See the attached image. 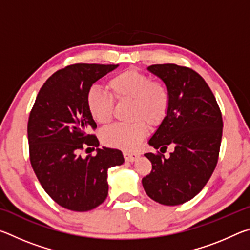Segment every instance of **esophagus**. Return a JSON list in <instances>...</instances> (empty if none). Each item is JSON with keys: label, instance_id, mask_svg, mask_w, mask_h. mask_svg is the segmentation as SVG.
Wrapping results in <instances>:
<instances>
[{"label": "esophagus", "instance_id": "esophagus-1", "mask_svg": "<svg viewBox=\"0 0 250 250\" xmlns=\"http://www.w3.org/2000/svg\"><path fill=\"white\" fill-rule=\"evenodd\" d=\"M124 156H125V161H128V162H133V161H135V160L139 158V153H135V152L125 151L124 152Z\"/></svg>", "mask_w": 250, "mask_h": 250}]
</instances>
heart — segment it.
Returning <instances> with one entry per match:
<instances>
[{
	"instance_id": "1",
	"label": "heart",
	"mask_w": 250,
	"mask_h": 250,
	"mask_svg": "<svg viewBox=\"0 0 250 250\" xmlns=\"http://www.w3.org/2000/svg\"><path fill=\"white\" fill-rule=\"evenodd\" d=\"M110 96L97 88L88 90L86 103L97 124L107 125L112 119L115 100L118 104L130 103L131 124H119L101 133L105 146L132 150L147 132V126L156 128L166 119L171 104L170 89L163 82L152 80L149 75L137 69H126L112 76L108 82Z\"/></svg>"
}]
</instances>
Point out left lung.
Wrapping results in <instances>:
<instances>
[{
    "label": "left lung",
    "instance_id": "left-lung-1",
    "mask_svg": "<svg viewBox=\"0 0 250 250\" xmlns=\"http://www.w3.org/2000/svg\"><path fill=\"white\" fill-rule=\"evenodd\" d=\"M170 89L171 104L149 145L159 151L146 153L152 171L142 179L147 196L162 205L175 206L192 200L216 167L223 135V118L216 98L204 78L188 67L156 64L147 67Z\"/></svg>",
    "mask_w": 250,
    "mask_h": 250
}]
</instances>
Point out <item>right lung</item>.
I'll return each instance as SVG.
<instances>
[{
    "label": "right lung",
    "instance_id": "obj_1",
    "mask_svg": "<svg viewBox=\"0 0 250 250\" xmlns=\"http://www.w3.org/2000/svg\"><path fill=\"white\" fill-rule=\"evenodd\" d=\"M118 65L74 64L57 70L39 91L27 124L29 161L45 192L64 208L87 211L108 195V170L125 162L122 152L103 147L83 158L99 141L87 108L92 83ZM86 149V151H87Z\"/></svg>",
    "mask_w": 250,
    "mask_h": 250
}]
</instances>
